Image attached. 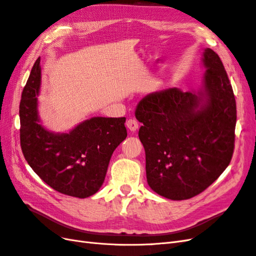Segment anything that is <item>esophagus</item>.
<instances>
[{
    "label": "esophagus",
    "instance_id": "esophagus-1",
    "mask_svg": "<svg viewBox=\"0 0 256 256\" xmlns=\"http://www.w3.org/2000/svg\"><path fill=\"white\" fill-rule=\"evenodd\" d=\"M126 126H127V128L130 131H132V132H134V131L138 128V122L134 118H130V120H127Z\"/></svg>",
    "mask_w": 256,
    "mask_h": 256
}]
</instances>
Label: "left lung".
<instances>
[{"label":"left lung","mask_w":256,"mask_h":256,"mask_svg":"<svg viewBox=\"0 0 256 256\" xmlns=\"http://www.w3.org/2000/svg\"><path fill=\"white\" fill-rule=\"evenodd\" d=\"M202 64L205 74L198 90H162L146 95L136 104L147 184L168 200L200 194L223 173L233 156V88L214 51L204 49Z\"/></svg>","instance_id":"left-lung-1"}]
</instances>
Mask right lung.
Returning <instances> with one entry per match:
<instances>
[{
    "label": "right lung",
    "mask_w": 256,
    "mask_h": 256,
    "mask_svg": "<svg viewBox=\"0 0 256 256\" xmlns=\"http://www.w3.org/2000/svg\"><path fill=\"white\" fill-rule=\"evenodd\" d=\"M40 58L30 70L20 102V143L33 171L51 188L79 198L100 189L112 154L127 136L125 118H90L68 132L42 126L38 113Z\"/></svg>",
    "instance_id": "1"
}]
</instances>
